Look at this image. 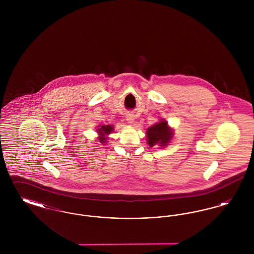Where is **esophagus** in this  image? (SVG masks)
I'll return each mask as SVG.
<instances>
[{
    "label": "esophagus",
    "instance_id": "obj_1",
    "mask_svg": "<svg viewBox=\"0 0 254 254\" xmlns=\"http://www.w3.org/2000/svg\"><path fill=\"white\" fill-rule=\"evenodd\" d=\"M127 121L128 122L129 124H132V122L134 121V116L131 115V114H128L127 116Z\"/></svg>",
    "mask_w": 254,
    "mask_h": 254
}]
</instances>
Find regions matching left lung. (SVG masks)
Here are the masks:
<instances>
[{"label":"left lung","mask_w":254,"mask_h":254,"mask_svg":"<svg viewBox=\"0 0 254 254\" xmlns=\"http://www.w3.org/2000/svg\"><path fill=\"white\" fill-rule=\"evenodd\" d=\"M146 137L147 143L150 146H165L168 145L172 137V132L168 127V122H160L147 128Z\"/></svg>","instance_id":"8db88e82"}]
</instances>
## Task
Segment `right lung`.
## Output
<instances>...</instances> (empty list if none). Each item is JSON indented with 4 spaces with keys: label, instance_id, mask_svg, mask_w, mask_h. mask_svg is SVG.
Masks as SVG:
<instances>
[{
    "label": "right lung",
    "instance_id": "obj_1",
    "mask_svg": "<svg viewBox=\"0 0 254 254\" xmlns=\"http://www.w3.org/2000/svg\"><path fill=\"white\" fill-rule=\"evenodd\" d=\"M98 130V132L100 134V137H99V142L101 143V144H104V143H106L107 141V137H106V135H108V134H110L111 131H113V127L112 126H102V127H100V128H98L97 129Z\"/></svg>",
    "mask_w": 254,
    "mask_h": 254
}]
</instances>
